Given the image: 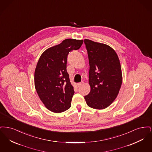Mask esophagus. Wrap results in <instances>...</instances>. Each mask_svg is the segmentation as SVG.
I'll return each mask as SVG.
<instances>
[{"instance_id": "1", "label": "esophagus", "mask_w": 152, "mask_h": 152, "mask_svg": "<svg viewBox=\"0 0 152 152\" xmlns=\"http://www.w3.org/2000/svg\"><path fill=\"white\" fill-rule=\"evenodd\" d=\"M83 84V82H81V83H77V87H80V86H82Z\"/></svg>"}]
</instances>
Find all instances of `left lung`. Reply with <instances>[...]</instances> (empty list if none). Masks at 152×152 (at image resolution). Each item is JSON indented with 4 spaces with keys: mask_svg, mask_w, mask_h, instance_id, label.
Masks as SVG:
<instances>
[{
    "mask_svg": "<svg viewBox=\"0 0 152 152\" xmlns=\"http://www.w3.org/2000/svg\"><path fill=\"white\" fill-rule=\"evenodd\" d=\"M89 58L91 91L84 96L88 106L95 109L109 107L118 94L123 82L121 67L115 51L105 44L85 39Z\"/></svg>",
    "mask_w": 152,
    "mask_h": 152,
    "instance_id": "obj_1",
    "label": "left lung"
}]
</instances>
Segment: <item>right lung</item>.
I'll return each mask as SVG.
<instances>
[{
	"label": "right lung",
	"instance_id": "right-lung-1",
	"mask_svg": "<svg viewBox=\"0 0 152 152\" xmlns=\"http://www.w3.org/2000/svg\"><path fill=\"white\" fill-rule=\"evenodd\" d=\"M83 40L66 39L44 52L39 59L34 75L35 87L45 107L54 113L71 107L74 94L66 71L69 52L79 49Z\"/></svg>",
	"mask_w": 152,
	"mask_h": 152
}]
</instances>
